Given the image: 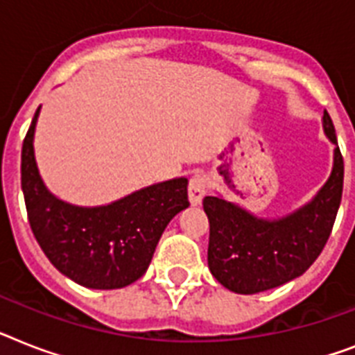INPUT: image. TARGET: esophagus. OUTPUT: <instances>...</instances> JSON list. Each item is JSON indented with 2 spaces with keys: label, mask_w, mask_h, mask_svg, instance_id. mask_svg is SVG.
Returning <instances> with one entry per match:
<instances>
[{
  "label": "esophagus",
  "mask_w": 355,
  "mask_h": 355,
  "mask_svg": "<svg viewBox=\"0 0 355 355\" xmlns=\"http://www.w3.org/2000/svg\"><path fill=\"white\" fill-rule=\"evenodd\" d=\"M206 191H207L206 178H204L202 175H195V177H191L189 186H187V195H189V202H191L193 206H198V204L202 202Z\"/></svg>",
  "instance_id": "1"
}]
</instances>
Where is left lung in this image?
<instances>
[{"instance_id": "1", "label": "left lung", "mask_w": 355, "mask_h": 355, "mask_svg": "<svg viewBox=\"0 0 355 355\" xmlns=\"http://www.w3.org/2000/svg\"><path fill=\"white\" fill-rule=\"evenodd\" d=\"M322 129L334 149V168L318 195L279 218H262L223 197L204 198L209 220L207 266L235 293L264 292L306 272L327 244L343 195V157L332 118L324 111Z\"/></svg>"}]
</instances>
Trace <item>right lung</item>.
Masks as SVG:
<instances>
[{
    "label": "right lung",
    "instance_id": "obj_1",
    "mask_svg": "<svg viewBox=\"0 0 355 355\" xmlns=\"http://www.w3.org/2000/svg\"><path fill=\"white\" fill-rule=\"evenodd\" d=\"M37 107L23 140L21 189L37 244L58 272L93 290L123 288L148 270L164 230L189 206L187 178H171L105 206H74L49 191L37 171Z\"/></svg>",
    "mask_w": 355,
    "mask_h": 355
}]
</instances>
